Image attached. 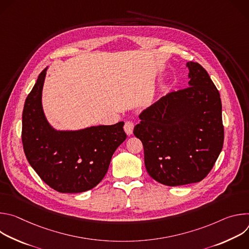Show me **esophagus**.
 Wrapping results in <instances>:
<instances>
[{"instance_id": "esophagus-1", "label": "esophagus", "mask_w": 249, "mask_h": 249, "mask_svg": "<svg viewBox=\"0 0 249 249\" xmlns=\"http://www.w3.org/2000/svg\"><path fill=\"white\" fill-rule=\"evenodd\" d=\"M133 130H134V123L131 122V121H126L125 125H124V131L126 132V134L128 136L132 135Z\"/></svg>"}]
</instances>
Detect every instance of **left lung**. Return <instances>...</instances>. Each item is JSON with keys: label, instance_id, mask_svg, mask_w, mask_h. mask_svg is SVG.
<instances>
[{"label": "left lung", "instance_id": "1", "mask_svg": "<svg viewBox=\"0 0 249 249\" xmlns=\"http://www.w3.org/2000/svg\"><path fill=\"white\" fill-rule=\"evenodd\" d=\"M186 67L188 88L169 92L144 110L133 132L143 143L148 173L167 186L204 179L224 144L219 90L200 64Z\"/></svg>", "mask_w": 249, "mask_h": 249}]
</instances>
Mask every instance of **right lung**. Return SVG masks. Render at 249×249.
Segmentation results:
<instances>
[{
  "instance_id": "add662e5",
  "label": "right lung",
  "mask_w": 249,
  "mask_h": 249,
  "mask_svg": "<svg viewBox=\"0 0 249 249\" xmlns=\"http://www.w3.org/2000/svg\"><path fill=\"white\" fill-rule=\"evenodd\" d=\"M46 71L39 74L24 102L23 151L29 164L51 188L61 193L85 192L102 180L114 152L126 140L124 122L77 131L54 129L41 101Z\"/></svg>"
}]
</instances>
